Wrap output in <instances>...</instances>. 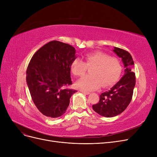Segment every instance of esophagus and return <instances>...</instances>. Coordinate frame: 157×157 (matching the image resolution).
<instances>
[{"label": "esophagus", "instance_id": "esophagus-1", "mask_svg": "<svg viewBox=\"0 0 157 157\" xmlns=\"http://www.w3.org/2000/svg\"><path fill=\"white\" fill-rule=\"evenodd\" d=\"M80 92L85 95H88L90 94L88 92H85V91H83V90H80Z\"/></svg>", "mask_w": 157, "mask_h": 157}]
</instances>
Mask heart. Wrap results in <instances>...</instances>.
Wrapping results in <instances>:
<instances>
[{"mask_svg": "<svg viewBox=\"0 0 157 157\" xmlns=\"http://www.w3.org/2000/svg\"><path fill=\"white\" fill-rule=\"evenodd\" d=\"M84 61L76 58L71 64V71L75 76H82L90 68V75L84 76L76 82V86L83 91H92L99 86L107 87L115 84L122 72L121 61L101 52L86 54Z\"/></svg>", "mask_w": 157, "mask_h": 157, "instance_id": "b5f03b06", "label": "heart"}]
</instances>
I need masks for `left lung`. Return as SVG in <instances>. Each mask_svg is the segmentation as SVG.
<instances>
[{
	"instance_id": "obj_1",
	"label": "left lung",
	"mask_w": 157,
	"mask_h": 157,
	"mask_svg": "<svg viewBox=\"0 0 157 157\" xmlns=\"http://www.w3.org/2000/svg\"><path fill=\"white\" fill-rule=\"evenodd\" d=\"M113 52L122 59L124 75L109 91L102 93L99 102L92 105L94 111L105 117H115L125 110L132 100L136 85L134 63L130 54L117 47H114Z\"/></svg>"
}]
</instances>
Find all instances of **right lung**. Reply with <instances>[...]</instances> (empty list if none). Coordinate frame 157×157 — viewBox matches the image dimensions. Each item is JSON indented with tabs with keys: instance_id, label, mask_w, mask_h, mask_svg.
I'll return each instance as SVG.
<instances>
[{
	"instance_id": "1",
	"label": "right lung",
	"mask_w": 157,
	"mask_h": 157,
	"mask_svg": "<svg viewBox=\"0 0 157 157\" xmlns=\"http://www.w3.org/2000/svg\"><path fill=\"white\" fill-rule=\"evenodd\" d=\"M75 54L72 46L50 41L35 52L28 65L26 81L32 100L46 117L63 115L77 92L66 88L72 84L71 67Z\"/></svg>"
}]
</instances>
